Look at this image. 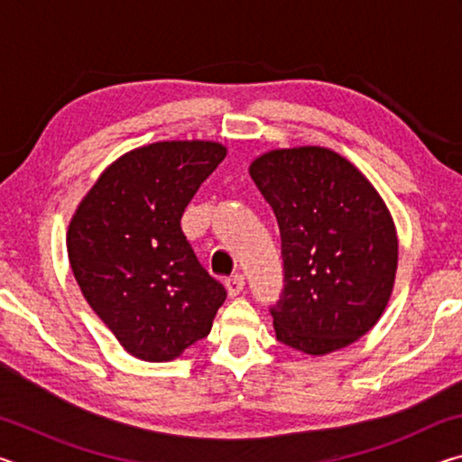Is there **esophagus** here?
Wrapping results in <instances>:
<instances>
[{"mask_svg": "<svg viewBox=\"0 0 462 462\" xmlns=\"http://www.w3.org/2000/svg\"><path fill=\"white\" fill-rule=\"evenodd\" d=\"M226 289H228L230 297H236L242 291V289H245V277H242L240 273H236V275L226 279Z\"/></svg>", "mask_w": 462, "mask_h": 462, "instance_id": "1", "label": "esophagus"}]
</instances>
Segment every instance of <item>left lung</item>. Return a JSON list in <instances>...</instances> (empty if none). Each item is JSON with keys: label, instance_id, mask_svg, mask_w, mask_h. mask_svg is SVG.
Instances as JSON below:
<instances>
[{"label": "left lung", "instance_id": "8db88e82", "mask_svg": "<svg viewBox=\"0 0 462 462\" xmlns=\"http://www.w3.org/2000/svg\"><path fill=\"white\" fill-rule=\"evenodd\" d=\"M248 173L275 212L285 287L277 340L310 356L356 342L393 291L400 240L373 183L326 146L275 148Z\"/></svg>", "mask_w": 462, "mask_h": 462}]
</instances>
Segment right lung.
I'll use <instances>...</instances> for the list:
<instances>
[{
    "label": "right lung",
    "instance_id": "obj_1",
    "mask_svg": "<svg viewBox=\"0 0 462 462\" xmlns=\"http://www.w3.org/2000/svg\"><path fill=\"white\" fill-rule=\"evenodd\" d=\"M214 140H162L116 159L85 193L67 230L77 285L126 353L181 356L212 330L226 289L181 230L199 185L226 156Z\"/></svg>",
    "mask_w": 462,
    "mask_h": 462
}]
</instances>
